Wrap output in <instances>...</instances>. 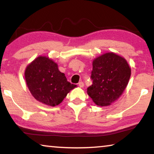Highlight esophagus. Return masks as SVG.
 Masks as SVG:
<instances>
[{
	"label": "esophagus",
	"instance_id": "34e87169",
	"mask_svg": "<svg viewBox=\"0 0 154 154\" xmlns=\"http://www.w3.org/2000/svg\"><path fill=\"white\" fill-rule=\"evenodd\" d=\"M78 84H79V86L80 88H83V86H84V83H83V82H80L79 83H78Z\"/></svg>",
	"mask_w": 154,
	"mask_h": 154
}]
</instances>
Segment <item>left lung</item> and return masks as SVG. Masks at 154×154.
Segmentation results:
<instances>
[{"mask_svg": "<svg viewBox=\"0 0 154 154\" xmlns=\"http://www.w3.org/2000/svg\"><path fill=\"white\" fill-rule=\"evenodd\" d=\"M91 78L93 83L87 93L96 105L106 106L118 100L128 83L131 69L126 59L108 52L92 62Z\"/></svg>", "mask_w": 154, "mask_h": 154, "instance_id": "obj_1", "label": "left lung"}]
</instances>
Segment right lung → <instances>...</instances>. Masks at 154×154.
<instances>
[{"mask_svg":"<svg viewBox=\"0 0 154 154\" xmlns=\"http://www.w3.org/2000/svg\"><path fill=\"white\" fill-rule=\"evenodd\" d=\"M25 79L31 94L46 105L55 106L77 87L58 70V64L47 56H38L26 68Z\"/></svg>","mask_w":154,"mask_h":154,"instance_id":"add662e5","label":"right lung"}]
</instances>
